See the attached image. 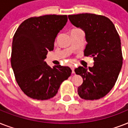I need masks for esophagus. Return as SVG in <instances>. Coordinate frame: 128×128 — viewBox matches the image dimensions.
Returning a JSON list of instances; mask_svg holds the SVG:
<instances>
[{
    "label": "esophagus",
    "mask_w": 128,
    "mask_h": 128,
    "mask_svg": "<svg viewBox=\"0 0 128 128\" xmlns=\"http://www.w3.org/2000/svg\"><path fill=\"white\" fill-rule=\"evenodd\" d=\"M70 68H71V69H72V73H73V74L75 73V72H74V66L73 64H71V65H70Z\"/></svg>",
    "instance_id": "esophagus-1"
}]
</instances>
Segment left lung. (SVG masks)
<instances>
[{"label":"left lung","mask_w":128,"mask_h":128,"mask_svg":"<svg viewBox=\"0 0 128 128\" xmlns=\"http://www.w3.org/2000/svg\"><path fill=\"white\" fill-rule=\"evenodd\" d=\"M72 24L85 32L87 44L84 56L93 57L94 66L75 69L83 78L78 88L82 99L94 100L104 97L115 85L122 66L121 40L108 18L90 13L69 15Z\"/></svg>","instance_id":"left-lung-1"}]
</instances>
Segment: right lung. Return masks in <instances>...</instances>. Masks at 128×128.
Instances as JSON below:
<instances>
[{
	"instance_id": "right-lung-1",
	"label": "right lung",
	"mask_w": 128,
	"mask_h": 128,
	"mask_svg": "<svg viewBox=\"0 0 128 128\" xmlns=\"http://www.w3.org/2000/svg\"><path fill=\"white\" fill-rule=\"evenodd\" d=\"M67 21L66 15L31 17L21 23L13 36L10 62L15 79L23 92L32 99L53 98L71 75L68 66L51 68L44 61Z\"/></svg>"
}]
</instances>
